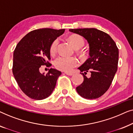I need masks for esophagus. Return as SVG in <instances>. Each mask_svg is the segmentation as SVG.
<instances>
[{
	"mask_svg": "<svg viewBox=\"0 0 133 133\" xmlns=\"http://www.w3.org/2000/svg\"><path fill=\"white\" fill-rule=\"evenodd\" d=\"M65 74L67 75H69V76H71L73 75V72H64Z\"/></svg>",
	"mask_w": 133,
	"mask_h": 133,
	"instance_id": "1",
	"label": "esophagus"
}]
</instances>
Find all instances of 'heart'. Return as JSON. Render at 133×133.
<instances>
[{
	"label": "heart",
	"instance_id": "b5f03b06",
	"mask_svg": "<svg viewBox=\"0 0 133 133\" xmlns=\"http://www.w3.org/2000/svg\"><path fill=\"white\" fill-rule=\"evenodd\" d=\"M69 41L73 47L75 49L81 48L84 44V40L83 37L78 35H71L69 37ZM58 40H54L50 47V54H53L57 50ZM78 59L75 57H63L59 56L54 61V66L57 69L63 71H70L72 69L78 64Z\"/></svg>",
	"mask_w": 133,
	"mask_h": 133
}]
</instances>
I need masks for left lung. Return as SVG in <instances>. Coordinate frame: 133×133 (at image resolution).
I'll list each match as a JSON object with an SVG mask.
<instances>
[{
    "mask_svg": "<svg viewBox=\"0 0 133 133\" xmlns=\"http://www.w3.org/2000/svg\"><path fill=\"white\" fill-rule=\"evenodd\" d=\"M69 31L83 37L89 45V58L78 68L84 72L81 73L84 81L76 88V91L87 99L99 98L109 89L117 72L118 48L109 35L96 28L71 29ZM87 72L91 74L89 78L85 75Z\"/></svg>",
    "mask_w": 133,
    "mask_h": 133,
    "instance_id": "obj_1",
    "label": "left lung"
}]
</instances>
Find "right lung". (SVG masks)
Here are the masks:
<instances>
[{
  "label": "right lung",
  "instance_id": "1",
  "mask_svg": "<svg viewBox=\"0 0 133 133\" xmlns=\"http://www.w3.org/2000/svg\"><path fill=\"white\" fill-rule=\"evenodd\" d=\"M64 29L43 28L34 30L25 35L15 49L12 73L23 92L30 98L42 100L53 92L60 71L50 69L46 75L41 74L42 66H51L50 47L52 42L64 33Z\"/></svg>",
  "mask_w": 133,
  "mask_h": 133
}]
</instances>
